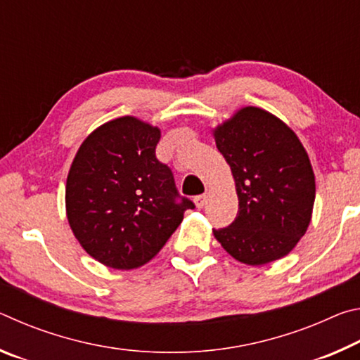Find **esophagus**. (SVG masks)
<instances>
[{"label": "esophagus", "mask_w": 360, "mask_h": 360, "mask_svg": "<svg viewBox=\"0 0 360 360\" xmlns=\"http://www.w3.org/2000/svg\"><path fill=\"white\" fill-rule=\"evenodd\" d=\"M193 202H195V206H197V208H203L206 202H208V195H198V197H195Z\"/></svg>", "instance_id": "obj_1"}]
</instances>
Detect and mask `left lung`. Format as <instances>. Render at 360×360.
Wrapping results in <instances>:
<instances>
[{
  "label": "left lung",
  "mask_w": 360,
  "mask_h": 360,
  "mask_svg": "<svg viewBox=\"0 0 360 360\" xmlns=\"http://www.w3.org/2000/svg\"><path fill=\"white\" fill-rule=\"evenodd\" d=\"M238 195V214L214 238L241 264L283 259L311 222L316 182L309 157L288 124L245 106L212 129Z\"/></svg>",
  "instance_id": "left-lung-1"
}]
</instances>
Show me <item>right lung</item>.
Masks as SVG:
<instances>
[{"label": "right lung", "mask_w": 360, "mask_h": 360, "mask_svg": "<svg viewBox=\"0 0 360 360\" xmlns=\"http://www.w3.org/2000/svg\"><path fill=\"white\" fill-rule=\"evenodd\" d=\"M160 129L124 115L95 129L79 146L66 178L68 224L90 257L133 270L160 252L193 208L176 203L173 173L155 157Z\"/></svg>", "instance_id": "right-lung-1"}]
</instances>
